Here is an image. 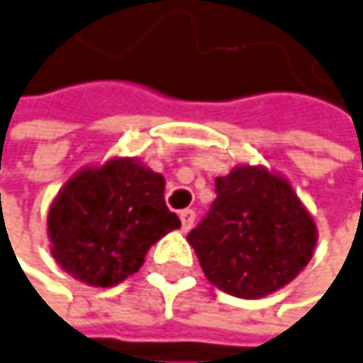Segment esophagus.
<instances>
[{"label": "esophagus", "instance_id": "1", "mask_svg": "<svg viewBox=\"0 0 363 363\" xmlns=\"http://www.w3.org/2000/svg\"><path fill=\"white\" fill-rule=\"evenodd\" d=\"M178 217H180V223H183V230L189 232L191 225H194V221H196V213H194L191 208H185V211H180Z\"/></svg>", "mask_w": 363, "mask_h": 363}]
</instances>
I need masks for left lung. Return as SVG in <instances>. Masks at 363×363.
Masks as SVG:
<instances>
[{
  "mask_svg": "<svg viewBox=\"0 0 363 363\" xmlns=\"http://www.w3.org/2000/svg\"><path fill=\"white\" fill-rule=\"evenodd\" d=\"M215 202L189 232L204 275L228 295L258 299L299 275L316 245V225L284 178L235 167L215 180Z\"/></svg>",
  "mask_w": 363,
  "mask_h": 363,
  "instance_id": "left-lung-1",
  "label": "left lung"
}]
</instances>
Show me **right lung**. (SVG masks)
<instances>
[{
  "instance_id": "add662e5",
  "label": "right lung",
  "mask_w": 363,
  "mask_h": 363,
  "mask_svg": "<svg viewBox=\"0 0 363 363\" xmlns=\"http://www.w3.org/2000/svg\"><path fill=\"white\" fill-rule=\"evenodd\" d=\"M165 180L135 159H111L72 176L49 211L51 254L74 279L116 286L180 219L165 206Z\"/></svg>"
}]
</instances>
